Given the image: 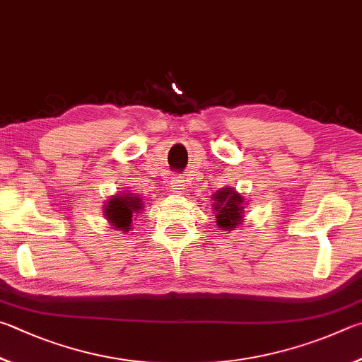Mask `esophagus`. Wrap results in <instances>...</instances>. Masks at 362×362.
<instances>
[{"mask_svg": "<svg viewBox=\"0 0 362 362\" xmlns=\"http://www.w3.org/2000/svg\"><path fill=\"white\" fill-rule=\"evenodd\" d=\"M170 187H171V191H173L175 194H181L182 191H185V187H186L185 180H182V177H180V176L173 177V180L170 181Z\"/></svg>", "mask_w": 362, "mask_h": 362, "instance_id": "esophagus-1", "label": "esophagus"}]
</instances>
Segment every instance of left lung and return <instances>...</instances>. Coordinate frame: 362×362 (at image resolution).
Returning <instances> with one entry per match:
<instances>
[{
	"instance_id": "obj_1",
	"label": "left lung",
	"mask_w": 362,
	"mask_h": 362,
	"mask_svg": "<svg viewBox=\"0 0 362 362\" xmlns=\"http://www.w3.org/2000/svg\"><path fill=\"white\" fill-rule=\"evenodd\" d=\"M213 210L216 211V224L223 230L237 229L243 221L245 199L235 189L223 187L213 195Z\"/></svg>"
}]
</instances>
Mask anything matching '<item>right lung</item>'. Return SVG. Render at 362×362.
Wrapping results in <instances>:
<instances>
[{
    "label": "right lung",
    "mask_w": 362,
    "mask_h": 362,
    "mask_svg": "<svg viewBox=\"0 0 362 362\" xmlns=\"http://www.w3.org/2000/svg\"><path fill=\"white\" fill-rule=\"evenodd\" d=\"M143 204L138 195L133 194H116L106 202L103 206L105 218L114 229L129 232L132 227V219L136 213H141Z\"/></svg>",
    "instance_id": "add662e5"
}]
</instances>
